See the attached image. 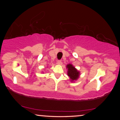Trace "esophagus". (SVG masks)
I'll return each instance as SVG.
<instances>
[{
    "instance_id": "1",
    "label": "esophagus",
    "mask_w": 120,
    "mask_h": 120,
    "mask_svg": "<svg viewBox=\"0 0 120 120\" xmlns=\"http://www.w3.org/2000/svg\"><path fill=\"white\" fill-rule=\"evenodd\" d=\"M61 64V60H57V64Z\"/></svg>"
}]
</instances>
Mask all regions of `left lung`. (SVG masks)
Here are the masks:
<instances>
[{
	"label": "left lung",
	"mask_w": 120,
	"mask_h": 120,
	"mask_svg": "<svg viewBox=\"0 0 120 120\" xmlns=\"http://www.w3.org/2000/svg\"><path fill=\"white\" fill-rule=\"evenodd\" d=\"M67 68L68 69V76L70 77L71 81L73 82L78 79L80 75L79 71H78L71 64L67 65Z\"/></svg>",
	"instance_id": "1"
}]
</instances>
